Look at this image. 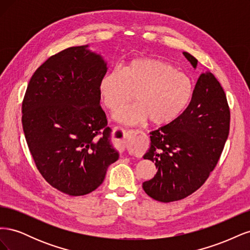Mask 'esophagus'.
Listing matches in <instances>:
<instances>
[{"instance_id":"1","label":"esophagus","mask_w":250,"mask_h":250,"mask_svg":"<svg viewBox=\"0 0 250 250\" xmlns=\"http://www.w3.org/2000/svg\"><path fill=\"white\" fill-rule=\"evenodd\" d=\"M143 134L142 131L139 130H128L124 132V138H125V147L128 151V153L132 154L133 153V142L135 135Z\"/></svg>"}]
</instances>
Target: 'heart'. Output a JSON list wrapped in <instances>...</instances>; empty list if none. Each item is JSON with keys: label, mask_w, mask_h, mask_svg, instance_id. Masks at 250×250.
<instances>
[{"label": "heart", "mask_w": 250, "mask_h": 250, "mask_svg": "<svg viewBox=\"0 0 250 250\" xmlns=\"http://www.w3.org/2000/svg\"><path fill=\"white\" fill-rule=\"evenodd\" d=\"M103 105L116 111L132 100L134 103L116 113L124 124L149 120L153 126H167L177 120L190 104L194 94L192 78L164 60L140 57L121 70L105 73L98 82Z\"/></svg>", "instance_id": "obj_1"}]
</instances>
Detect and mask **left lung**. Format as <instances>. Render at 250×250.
Returning a JSON list of instances; mask_svg holds the SVG:
<instances>
[{
    "mask_svg": "<svg viewBox=\"0 0 250 250\" xmlns=\"http://www.w3.org/2000/svg\"><path fill=\"white\" fill-rule=\"evenodd\" d=\"M185 57L194 69L198 60ZM230 113L224 90L210 72L202 73L187 109L173 123L150 132V147L144 154L157 172L143 188L161 202L186 198L206 183L219 161L229 132Z\"/></svg>",
    "mask_w": 250,
    "mask_h": 250,
    "instance_id": "obj_1",
    "label": "left lung"
}]
</instances>
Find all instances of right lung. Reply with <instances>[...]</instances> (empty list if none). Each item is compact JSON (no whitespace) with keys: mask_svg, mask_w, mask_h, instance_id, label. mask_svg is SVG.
Here are the masks:
<instances>
[{"mask_svg":"<svg viewBox=\"0 0 250 250\" xmlns=\"http://www.w3.org/2000/svg\"><path fill=\"white\" fill-rule=\"evenodd\" d=\"M106 72L88 44L67 48L35 71L22 101V129L36 167L70 196L96 190L119 158L98 93Z\"/></svg>","mask_w":250,"mask_h":250,"instance_id":"1","label":"right lung"}]
</instances>
